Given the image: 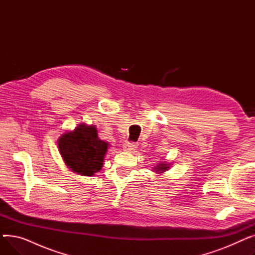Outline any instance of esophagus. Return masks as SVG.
Wrapping results in <instances>:
<instances>
[{"label": "esophagus", "instance_id": "34e87169", "mask_svg": "<svg viewBox=\"0 0 255 255\" xmlns=\"http://www.w3.org/2000/svg\"><path fill=\"white\" fill-rule=\"evenodd\" d=\"M124 150L125 151H134L136 148H137V143H135V142H129V141H127V142H125L124 143Z\"/></svg>", "mask_w": 255, "mask_h": 255}]
</instances>
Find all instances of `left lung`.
<instances>
[{
  "label": "left lung",
  "instance_id": "8db88e82",
  "mask_svg": "<svg viewBox=\"0 0 255 255\" xmlns=\"http://www.w3.org/2000/svg\"><path fill=\"white\" fill-rule=\"evenodd\" d=\"M167 168H168V166H167L166 164H159V165L156 167L157 171H164V170H166Z\"/></svg>",
  "mask_w": 255,
  "mask_h": 255
}]
</instances>
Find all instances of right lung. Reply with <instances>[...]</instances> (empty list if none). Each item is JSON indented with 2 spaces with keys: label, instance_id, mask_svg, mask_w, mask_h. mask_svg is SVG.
Returning <instances> with one entry per match:
<instances>
[{
  "label": "right lung",
  "instance_id": "obj_1",
  "mask_svg": "<svg viewBox=\"0 0 255 255\" xmlns=\"http://www.w3.org/2000/svg\"><path fill=\"white\" fill-rule=\"evenodd\" d=\"M58 145L69 168L83 176H93L103 165L109 143L98 138L95 126L82 124L73 132L63 134Z\"/></svg>",
  "mask_w": 255,
  "mask_h": 255
}]
</instances>
